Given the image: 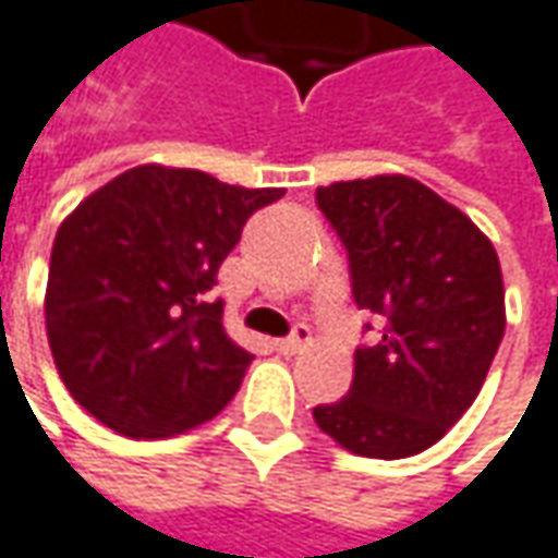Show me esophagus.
<instances>
[{
	"mask_svg": "<svg viewBox=\"0 0 558 558\" xmlns=\"http://www.w3.org/2000/svg\"><path fill=\"white\" fill-rule=\"evenodd\" d=\"M308 343H312V330H308V325H296L290 337L275 340V350L283 352V355H293V352H303Z\"/></svg>",
	"mask_w": 558,
	"mask_h": 558,
	"instance_id": "34e87169",
	"label": "esophagus"
}]
</instances>
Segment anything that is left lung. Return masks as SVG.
<instances>
[{
  "label": "left lung",
  "instance_id": "8db88e82",
  "mask_svg": "<svg viewBox=\"0 0 558 558\" xmlns=\"http://www.w3.org/2000/svg\"><path fill=\"white\" fill-rule=\"evenodd\" d=\"M315 199L347 246L355 305L384 325L375 347L355 350L350 397L315 405V424L355 456L424 452L469 412L499 350L497 250L405 174L318 186Z\"/></svg>",
  "mask_w": 558,
  "mask_h": 558
}]
</instances>
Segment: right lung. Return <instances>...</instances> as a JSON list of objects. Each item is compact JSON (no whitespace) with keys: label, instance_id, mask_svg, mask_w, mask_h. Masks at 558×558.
Returning a JSON list of instances; mask_svg holds the SVG:
<instances>
[{"label":"right lung","instance_id":"right-lung-1","mask_svg":"<svg viewBox=\"0 0 558 558\" xmlns=\"http://www.w3.org/2000/svg\"><path fill=\"white\" fill-rule=\"evenodd\" d=\"M280 196L140 165L61 221L46 333L64 387L96 422L161 440L233 400L253 355L228 337L211 287L250 215Z\"/></svg>","mask_w":558,"mask_h":558}]
</instances>
